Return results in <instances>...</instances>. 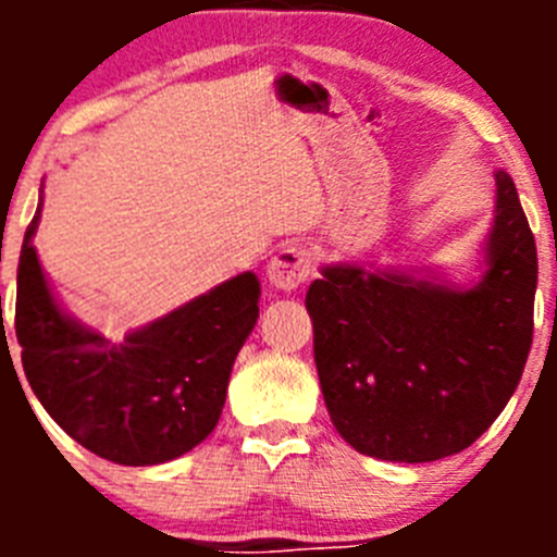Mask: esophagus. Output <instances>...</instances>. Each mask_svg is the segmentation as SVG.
Returning a JSON list of instances; mask_svg holds the SVG:
<instances>
[{"label": "esophagus", "instance_id": "obj_1", "mask_svg": "<svg viewBox=\"0 0 557 557\" xmlns=\"http://www.w3.org/2000/svg\"><path fill=\"white\" fill-rule=\"evenodd\" d=\"M312 273V253L304 245H284L268 264V282L282 293H293L301 287Z\"/></svg>", "mask_w": 557, "mask_h": 557}]
</instances>
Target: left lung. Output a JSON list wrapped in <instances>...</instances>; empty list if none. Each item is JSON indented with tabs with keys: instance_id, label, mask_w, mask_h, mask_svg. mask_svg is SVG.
Segmentation results:
<instances>
[{
	"instance_id": "left-lung-1",
	"label": "left lung",
	"mask_w": 557,
	"mask_h": 557,
	"mask_svg": "<svg viewBox=\"0 0 557 557\" xmlns=\"http://www.w3.org/2000/svg\"><path fill=\"white\" fill-rule=\"evenodd\" d=\"M476 282L326 264L309 284L314 366L334 430L359 455L432 462L469 449L519 385L533 346L539 256L513 178Z\"/></svg>"
}]
</instances>
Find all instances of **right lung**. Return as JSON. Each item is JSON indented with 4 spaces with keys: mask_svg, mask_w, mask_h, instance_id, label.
Instances as JSON below:
<instances>
[{
    "mask_svg": "<svg viewBox=\"0 0 557 557\" xmlns=\"http://www.w3.org/2000/svg\"><path fill=\"white\" fill-rule=\"evenodd\" d=\"M24 234L16 337L29 387L66 435L120 466H159L218 426L231 368L259 318V278L239 273L113 343L58 304ZM8 343V339H4Z\"/></svg>",
    "mask_w": 557,
    "mask_h": 557,
    "instance_id": "add662e5",
    "label": "right lung"
}]
</instances>
